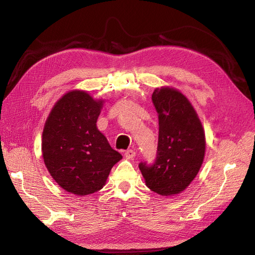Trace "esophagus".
I'll return each instance as SVG.
<instances>
[{
  "instance_id": "esophagus-1",
  "label": "esophagus",
  "mask_w": 255,
  "mask_h": 255,
  "mask_svg": "<svg viewBox=\"0 0 255 255\" xmlns=\"http://www.w3.org/2000/svg\"><path fill=\"white\" fill-rule=\"evenodd\" d=\"M135 155H136V153H135V151L132 150V149L127 150V151L125 152V156H126L128 159H133V158L135 157Z\"/></svg>"
}]
</instances>
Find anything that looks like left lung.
Instances as JSON below:
<instances>
[{"instance_id": "1", "label": "left lung", "mask_w": 255, "mask_h": 255, "mask_svg": "<svg viewBox=\"0 0 255 255\" xmlns=\"http://www.w3.org/2000/svg\"><path fill=\"white\" fill-rule=\"evenodd\" d=\"M158 114L155 163L139 164L145 185L163 197L181 194L197 176L205 155V133L189 100L172 87L154 90Z\"/></svg>"}]
</instances>
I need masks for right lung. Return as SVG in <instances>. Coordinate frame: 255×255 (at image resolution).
Here are the masks:
<instances>
[{"label":"right lung","mask_w":255,"mask_h":255,"mask_svg":"<svg viewBox=\"0 0 255 255\" xmlns=\"http://www.w3.org/2000/svg\"><path fill=\"white\" fill-rule=\"evenodd\" d=\"M104 102L85 90H70L54 104L45 120L44 165L70 194L83 197L102 189L113 166L122 158L97 127Z\"/></svg>","instance_id":"right-lung-1"}]
</instances>
